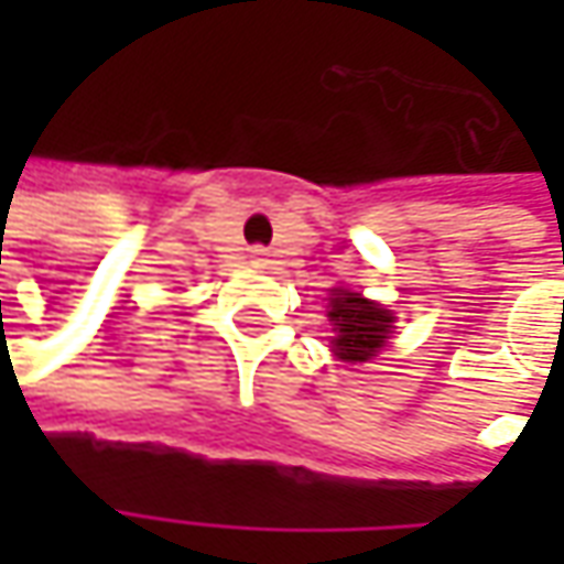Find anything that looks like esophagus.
Returning <instances> with one entry per match:
<instances>
[{
	"label": "esophagus",
	"mask_w": 564,
	"mask_h": 564,
	"mask_svg": "<svg viewBox=\"0 0 564 564\" xmlns=\"http://www.w3.org/2000/svg\"><path fill=\"white\" fill-rule=\"evenodd\" d=\"M250 263H253L257 270H267V267H270V250L253 248V250H250Z\"/></svg>",
	"instance_id": "esophagus-1"
}]
</instances>
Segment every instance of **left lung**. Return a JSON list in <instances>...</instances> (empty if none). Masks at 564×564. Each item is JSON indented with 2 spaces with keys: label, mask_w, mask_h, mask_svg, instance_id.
Segmentation results:
<instances>
[{
  "label": "left lung",
  "mask_w": 564,
  "mask_h": 564,
  "mask_svg": "<svg viewBox=\"0 0 564 564\" xmlns=\"http://www.w3.org/2000/svg\"><path fill=\"white\" fill-rule=\"evenodd\" d=\"M326 316L333 323V355L348 364H364L377 358L389 333L395 329V314L382 304L351 292V289H329Z\"/></svg>",
  "instance_id": "8db88e82"
}]
</instances>
